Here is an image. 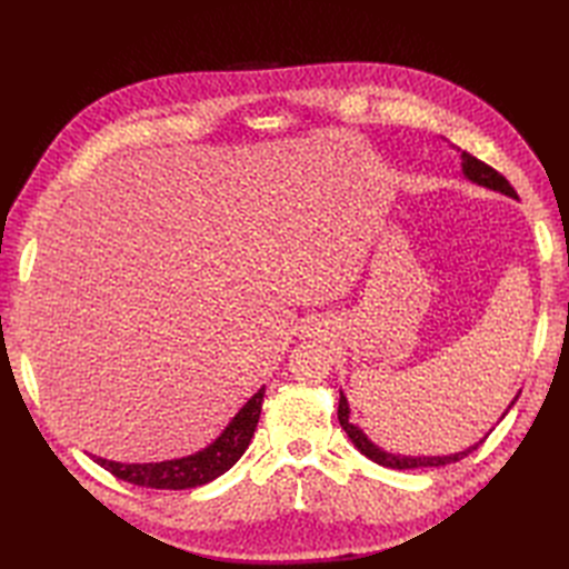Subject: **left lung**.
<instances>
[{"label": "left lung", "instance_id": "obj_1", "mask_svg": "<svg viewBox=\"0 0 569 569\" xmlns=\"http://www.w3.org/2000/svg\"><path fill=\"white\" fill-rule=\"evenodd\" d=\"M460 159H462V163H460V166H462V176L468 178L470 182H477V184H481V187L493 189V192H501V194H506V197L518 199V192H515L512 184H510L501 173H498V170H493V168L487 166L485 161L475 159L472 153H468V151H462ZM518 396H520V393H518ZM518 396H515L512 403L508 406V410L515 406V401H518ZM508 410L503 412V418L508 416ZM349 412H351V410H349L347 396H343V391H339V410H337V418H339L341 429L349 435V439L353 441V446H356V449H358L360 453L368 456L372 462L385 465V468H391V470L443 468V465H451V462H456V460H462L465 456H470V453L477 449V446L487 439V437H485L479 443L470 446V449L451 453V456H399V453H387V451L380 449V446H375V443L363 435V429H360V427L353 425V422H349Z\"/></svg>", "mask_w": 569, "mask_h": 569}]
</instances>
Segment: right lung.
Returning <instances> with one entry per match:
<instances>
[{
    "instance_id": "1",
    "label": "right lung",
    "mask_w": 569,
    "mask_h": 569,
    "mask_svg": "<svg viewBox=\"0 0 569 569\" xmlns=\"http://www.w3.org/2000/svg\"><path fill=\"white\" fill-rule=\"evenodd\" d=\"M266 387L258 389L251 399L239 408L237 416L230 420V425L222 429L220 437L206 446V449L163 462H116L107 458H94L97 465L116 475L118 479L130 481L137 487L147 489H194L201 485H209L222 472H228L232 465L242 458V453L249 449V441L256 432L258 418H261Z\"/></svg>"
}]
</instances>
